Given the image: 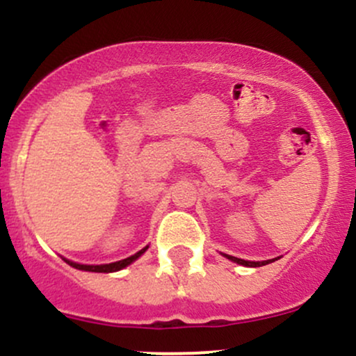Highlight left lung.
I'll use <instances>...</instances> for the list:
<instances>
[{
  "mask_svg": "<svg viewBox=\"0 0 356 356\" xmlns=\"http://www.w3.org/2000/svg\"><path fill=\"white\" fill-rule=\"evenodd\" d=\"M227 257V259L234 261V263L238 264H243V266H248V268H259V266H264V264H269L273 263L275 259H269V261H244V259H239V257H234V256H229V254H224Z\"/></svg>",
  "mask_w": 356,
  "mask_h": 356,
  "instance_id": "1",
  "label": "left lung"
}]
</instances>
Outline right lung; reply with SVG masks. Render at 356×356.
Masks as SVG:
<instances>
[{
  "label": "right lung",
  "instance_id": "right-lung-1",
  "mask_svg": "<svg viewBox=\"0 0 356 356\" xmlns=\"http://www.w3.org/2000/svg\"><path fill=\"white\" fill-rule=\"evenodd\" d=\"M147 251V248L140 249V251L137 252V254L127 257V259H122V261H117V263H110V264H100V266H88V264H79V263H73V261H67L68 264L76 269H81V271H92V273H113V271H120V269H124L125 266H129L130 263H134V261L137 259L138 256H142L144 252Z\"/></svg>",
  "mask_w": 356,
  "mask_h": 356
}]
</instances>
